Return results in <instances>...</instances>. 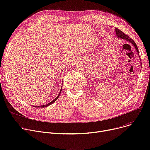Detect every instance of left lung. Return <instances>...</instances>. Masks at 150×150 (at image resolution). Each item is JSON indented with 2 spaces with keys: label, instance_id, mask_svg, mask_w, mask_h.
Listing matches in <instances>:
<instances>
[{
  "label": "left lung",
  "instance_id": "left-lung-1",
  "mask_svg": "<svg viewBox=\"0 0 150 150\" xmlns=\"http://www.w3.org/2000/svg\"><path fill=\"white\" fill-rule=\"evenodd\" d=\"M115 31H116V36L118 37V38H122V39H125V40H127L129 42H130L131 43H132L134 46L135 47V48L136 49V51L137 52V53L139 54V50H138V48H137V46L136 45V44L135 43V42L131 38H130L129 37L128 35H126L125 33H124L123 32H122V31L121 30H120L119 28H115Z\"/></svg>",
  "mask_w": 150,
  "mask_h": 150
}]
</instances>
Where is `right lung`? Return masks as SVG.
<instances>
[{
    "mask_svg": "<svg viewBox=\"0 0 150 150\" xmlns=\"http://www.w3.org/2000/svg\"><path fill=\"white\" fill-rule=\"evenodd\" d=\"M61 90H62V88H61V91H60V92H59V95L58 96V97L56 98H54L52 101H51L50 103H48V104H47V105H42V106H35V107H38V108H45V107H47V106H49V105H52L53 102H54L55 101H56L58 98V97H59V95H60V93H61Z\"/></svg>",
    "mask_w": 150,
    "mask_h": 150,
    "instance_id": "obj_1",
    "label": "right lung"
}]
</instances>
